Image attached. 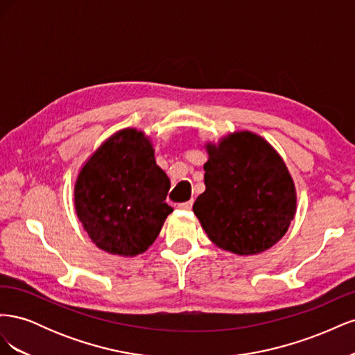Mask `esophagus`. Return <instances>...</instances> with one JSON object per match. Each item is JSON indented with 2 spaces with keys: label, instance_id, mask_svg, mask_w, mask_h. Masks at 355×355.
Masks as SVG:
<instances>
[{
  "label": "esophagus",
  "instance_id": "34e87169",
  "mask_svg": "<svg viewBox=\"0 0 355 355\" xmlns=\"http://www.w3.org/2000/svg\"><path fill=\"white\" fill-rule=\"evenodd\" d=\"M192 204H194V200L180 202V204H179V209H182V210H191V209H192Z\"/></svg>",
  "mask_w": 355,
  "mask_h": 355
}]
</instances>
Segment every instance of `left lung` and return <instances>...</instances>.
<instances>
[{
  "instance_id": "8db88e82",
  "label": "left lung",
  "mask_w": 355,
  "mask_h": 355,
  "mask_svg": "<svg viewBox=\"0 0 355 355\" xmlns=\"http://www.w3.org/2000/svg\"><path fill=\"white\" fill-rule=\"evenodd\" d=\"M206 191L194 213L209 239L225 250L256 254L286 234L296 211L288 170L271 145L249 132L209 145Z\"/></svg>"
}]
</instances>
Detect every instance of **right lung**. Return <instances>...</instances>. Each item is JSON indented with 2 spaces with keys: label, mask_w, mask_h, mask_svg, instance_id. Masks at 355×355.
<instances>
[{
  "label": "right lung",
  "mask_w": 355,
  "mask_h": 355,
  "mask_svg": "<svg viewBox=\"0 0 355 355\" xmlns=\"http://www.w3.org/2000/svg\"><path fill=\"white\" fill-rule=\"evenodd\" d=\"M170 180L154 159L142 132L108 139L84 166L75 184V209L99 249L135 256L151 245L170 211Z\"/></svg>",
  "instance_id": "add662e5"
}]
</instances>
